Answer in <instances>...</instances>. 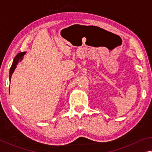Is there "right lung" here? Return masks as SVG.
Returning <instances> with one entry per match:
<instances>
[{"label":"right lung","mask_w":152,"mask_h":152,"mask_svg":"<svg viewBox=\"0 0 152 152\" xmlns=\"http://www.w3.org/2000/svg\"><path fill=\"white\" fill-rule=\"evenodd\" d=\"M25 53H26V51L18 53V54L15 56V58H14L13 61H12V66L11 67V68H10V72H9V80H10V82H11L12 74H13L15 70L16 69L17 64H19V61L22 60L23 58V56L25 55ZM9 90H10V86H9ZM9 92H10V91H9Z\"/></svg>","instance_id":"right-lung-1"}]
</instances>
